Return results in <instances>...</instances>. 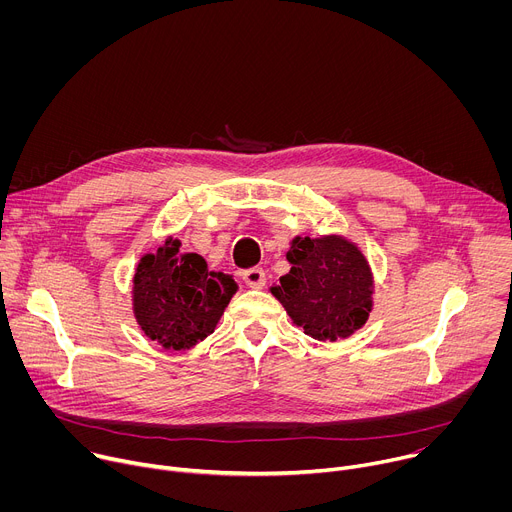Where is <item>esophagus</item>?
I'll use <instances>...</instances> for the list:
<instances>
[{
	"label": "esophagus",
	"mask_w": 512,
	"mask_h": 512,
	"mask_svg": "<svg viewBox=\"0 0 512 512\" xmlns=\"http://www.w3.org/2000/svg\"><path fill=\"white\" fill-rule=\"evenodd\" d=\"M243 281L249 285V287H255V289H261L265 285V271L259 269V267H253V269H247L243 273Z\"/></svg>",
	"instance_id": "obj_1"
}]
</instances>
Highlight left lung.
I'll list each match as a JSON object with an SVG mask.
<instances>
[{
  "mask_svg": "<svg viewBox=\"0 0 512 512\" xmlns=\"http://www.w3.org/2000/svg\"><path fill=\"white\" fill-rule=\"evenodd\" d=\"M291 269L269 287L294 326L320 342L350 338L369 320L375 277L360 247L342 235L294 237Z\"/></svg>",
  "mask_w": 512,
  "mask_h": 512,
  "instance_id": "obj_1",
  "label": "left lung"
}]
</instances>
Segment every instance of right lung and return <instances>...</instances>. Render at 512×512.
<instances>
[{
    "label": "right lung",
    "mask_w": 512,
    "mask_h": 512,
    "mask_svg": "<svg viewBox=\"0 0 512 512\" xmlns=\"http://www.w3.org/2000/svg\"><path fill=\"white\" fill-rule=\"evenodd\" d=\"M180 247L166 237L156 253H145L131 287L137 326L166 350H190L210 336L239 289L233 275L208 271L202 255Z\"/></svg>",
    "instance_id": "1"
}]
</instances>
